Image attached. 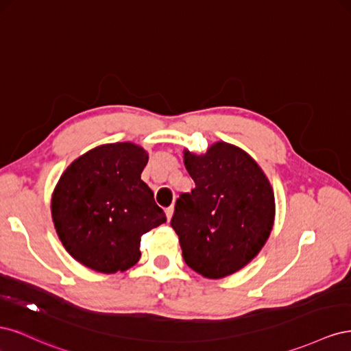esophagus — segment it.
<instances>
[{
    "mask_svg": "<svg viewBox=\"0 0 351 351\" xmlns=\"http://www.w3.org/2000/svg\"><path fill=\"white\" fill-rule=\"evenodd\" d=\"M173 214H174V206H169L165 209V215H167V221L169 222L173 218Z\"/></svg>",
    "mask_w": 351,
    "mask_h": 351,
    "instance_id": "34e87169",
    "label": "esophagus"
}]
</instances>
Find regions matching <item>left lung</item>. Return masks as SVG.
<instances>
[{"instance_id": "1", "label": "left lung", "mask_w": 351, "mask_h": 351, "mask_svg": "<svg viewBox=\"0 0 351 351\" xmlns=\"http://www.w3.org/2000/svg\"><path fill=\"white\" fill-rule=\"evenodd\" d=\"M196 187L176 202L171 226L183 259L195 272L219 280L246 267L265 246L275 221L274 189L241 147L212 143L205 154L183 151Z\"/></svg>"}]
</instances>
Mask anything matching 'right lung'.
I'll use <instances>...</instances> for the list:
<instances>
[{
	"mask_svg": "<svg viewBox=\"0 0 351 351\" xmlns=\"http://www.w3.org/2000/svg\"><path fill=\"white\" fill-rule=\"evenodd\" d=\"M147 159L136 143H105L61 174L51 215L73 259L102 274L127 271L141 259V237L167 221L141 178Z\"/></svg>",
	"mask_w": 351,
	"mask_h": 351,
	"instance_id": "1",
	"label": "right lung"
}]
</instances>
